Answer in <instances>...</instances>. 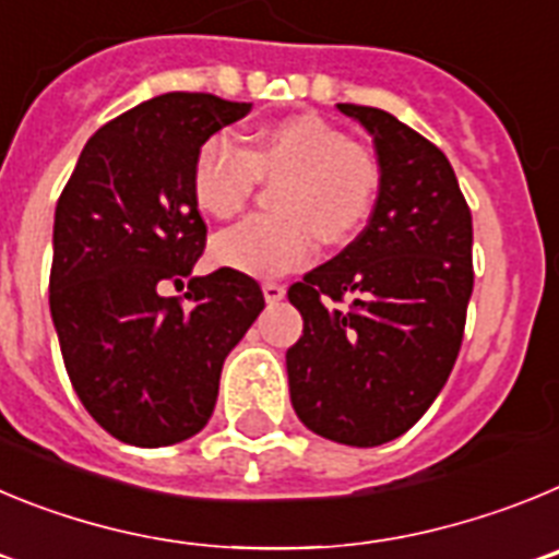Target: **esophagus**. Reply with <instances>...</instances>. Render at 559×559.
I'll return each instance as SVG.
<instances>
[{"label": "esophagus", "mask_w": 559, "mask_h": 559, "mask_svg": "<svg viewBox=\"0 0 559 559\" xmlns=\"http://www.w3.org/2000/svg\"><path fill=\"white\" fill-rule=\"evenodd\" d=\"M263 294H265V302L269 305H276L280 299L285 296V285L280 283H263Z\"/></svg>", "instance_id": "obj_1"}]
</instances>
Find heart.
Returning a JSON list of instances; mask_svg holds the SVG:
<instances>
[{"mask_svg": "<svg viewBox=\"0 0 559 559\" xmlns=\"http://www.w3.org/2000/svg\"><path fill=\"white\" fill-rule=\"evenodd\" d=\"M260 179H283L276 215H251L212 240L221 265L251 276H280L313 257L316 240L344 243L360 231L380 195V162L322 117H288L246 136L240 147L215 133L192 162L195 204L215 218L243 210Z\"/></svg>", "mask_w": 559, "mask_h": 559, "instance_id": "1", "label": "heart"}]
</instances>
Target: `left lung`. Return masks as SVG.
<instances>
[{
  "mask_svg": "<svg viewBox=\"0 0 559 559\" xmlns=\"http://www.w3.org/2000/svg\"><path fill=\"white\" fill-rule=\"evenodd\" d=\"M374 136L380 195L367 229L288 288L305 319L285 355L290 403L341 445L406 433L445 386L473 294V218L451 162L372 106L338 103Z\"/></svg>",
  "mask_w": 559,
  "mask_h": 559,
  "instance_id": "8db88e82",
  "label": "left lung"
}]
</instances>
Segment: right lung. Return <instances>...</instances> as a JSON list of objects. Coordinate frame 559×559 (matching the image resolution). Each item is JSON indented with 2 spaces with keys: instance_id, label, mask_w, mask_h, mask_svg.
<instances>
[{
  "instance_id": "right-lung-1",
  "label": "right lung",
  "mask_w": 559,
  "mask_h": 559,
  "mask_svg": "<svg viewBox=\"0 0 559 559\" xmlns=\"http://www.w3.org/2000/svg\"><path fill=\"white\" fill-rule=\"evenodd\" d=\"M249 103L170 92L88 136L56 206L49 310L63 367L103 431L136 448L199 433L221 369L265 308L249 274L185 276L206 246L199 147Z\"/></svg>"
}]
</instances>
